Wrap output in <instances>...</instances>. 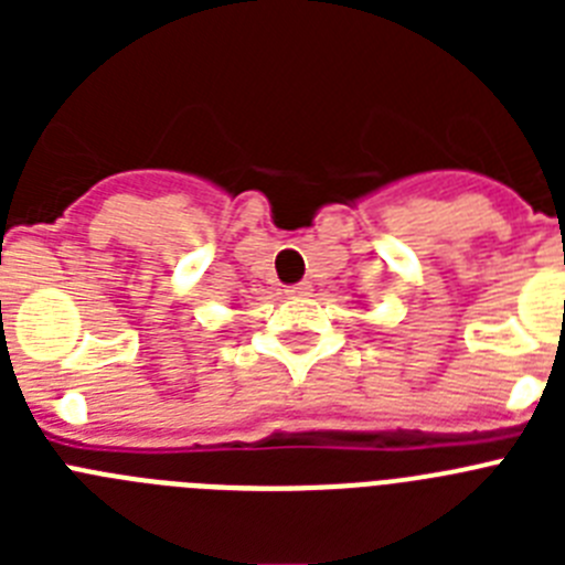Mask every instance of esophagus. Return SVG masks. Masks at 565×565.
<instances>
[{"instance_id": "1", "label": "esophagus", "mask_w": 565, "mask_h": 565, "mask_svg": "<svg viewBox=\"0 0 565 565\" xmlns=\"http://www.w3.org/2000/svg\"><path fill=\"white\" fill-rule=\"evenodd\" d=\"M288 297H308L311 294V282H297V286L286 288Z\"/></svg>"}]
</instances>
